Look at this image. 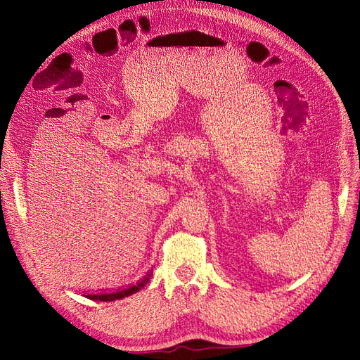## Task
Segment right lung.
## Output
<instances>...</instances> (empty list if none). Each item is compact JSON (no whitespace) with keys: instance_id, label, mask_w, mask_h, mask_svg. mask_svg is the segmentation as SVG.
Returning a JSON list of instances; mask_svg holds the SVG:
<instances>
[{"instance_id":"add662e5","label":"right lung","mask_w":360,"mask_h":360,"mask_svg":"<svg viewBox=\"0 0 360 360\" xmlns=\"http://www.w3.org/2000/svg\"><path fill=\"white\" fill-rule=\"evenodd\" d=\"M150 279V274H147L143 279L138 281L136 284H130L126 288H118L115 291H101V292H85L84 296L89 297L91 300H99V302H114V300H120L127 296H132L134 292L139 291L143 288Z\"/></svg>"}]
</instances>
